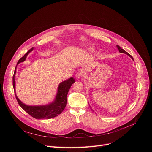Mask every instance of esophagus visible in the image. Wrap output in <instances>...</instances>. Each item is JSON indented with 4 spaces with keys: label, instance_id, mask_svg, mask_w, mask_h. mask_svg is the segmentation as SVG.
<instances>
[{
    "label": "esophagus",
    "instance_id": "1",
    "mask_svg": "<svg viewBox=\"0 0 152 152\" xmlns=\"http://www.w3.org/2000/svg\"><path fill=\"white\" fill-rule=\"evenodd\" d=\"M83 76V73L82 72H78L76 73V75H75V77L76 79H79L81 77V76Z\"/></svg>",
    "mask_w": 152,
    "mask_h": 152
}]
</instances>
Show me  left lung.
I'll return each instance as SVG.
<instances>
[{
	"instance_id": "8db88e82",
	"label": "left lung",
	"mask_w": 152,
	"mask_h": 152,
	"mask_svg": "<svg viewBox=\"0 0 152 152\" xmlns=\"http://www.w3.org/2000/svg\"><path fill=\"white\" fill-rule=\"evenodd\" d=\"M117 48H118V50H119V52H120V53H125V54H126V55H127L129 57H131L133 60H134V59H133V57L131 55H130V54H129L127 52H126L124 49H121L119 46H118V45H117Z\"/></svg>"
}]
</instances>
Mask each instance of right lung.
<instances>
[{"label": "right lung", "mask_w": 152, "mask_h": 152, "mask_svg": "<svg viewBox=\"0 0 152 152\" xmlns=\"http://www.w3.org/2000/svg\"><path fill=\"white\" fill-rule=\"evenodd\" d=\"M34 50V48L31 49L27 53L20 59L17 62V65L19 63L24 62L28 55ZM17 70V66L15 68L14 73L12 77V85L15 94L16 99L19 105L23 109L28 113L31 116L36 119H50L55 117L58 116L64 111L67 104V96L68 92L73 83L75 82V80L73 77H70L66 80H64L59 83L57 93L56 94L55 99L50 103L44 105H27L21 102L15 93V76Z\"/></svg>", "instance_id": "add662e5"}]
</instances>
